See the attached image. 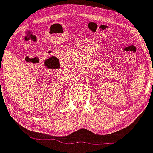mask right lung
Listing matches in <instances>:
<instances>
[{
	"label": "right lung",
	"instance_id": "obj_1",
	"mask_svg": "<svg viewBox=\"0 0 153 153\" xmlns=\"http://www.w3.org/2000/svg\"><path fill=\"white\" fill-rule=\"evenodd\" d=\"M0 70H1V69H0Z\"/></svg>",
	"mask_w": 153,
	"mask_h": 153
}]
</instances>
